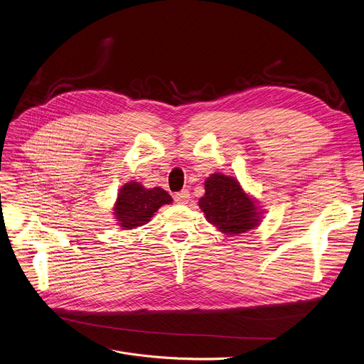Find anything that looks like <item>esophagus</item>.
<instances>
[{"label":"esophagus","instance_id":"34e87169","mask_svg":"<svg viewBox=\"0 0 364 364\" xmlns=\"http://www.w3.org/2000/svg\"><path fill=\"white\" fill-rule=\"evenodd\" d=\"M174 200L178 203V205H186L190 202V193L187 190H181L178 193H176L174 195Z\"/></svg>","mask_w":364,"mask_h":364}]
</instances>
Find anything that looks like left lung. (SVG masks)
<instances>
[{"label":"left lung","instance_id":"1","mask_svg":"<svg viewBox=\"0 0 364 364\" xmlns=\"http://www.w3.org/2000/svg\"><path fill=\"white\" fill-rule=\"evenodd\" d=\"M208 223L228 235H238L257 227L262 221V210L230 176L210 174L205 181V195L199 199Z\"/></svg>","mask_w":364,"mask_h":364}]
</instances>
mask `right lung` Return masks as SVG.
I'll list each match as a JSON object with an SVG mask.
<instances>
[{
	"label": "right lung",
	"mask_w": 364,
	"mask_h": 364,
	"mask_svg": "<svg viewBox=\"0 0 364 364\" xmlns=\"http://www.w3.org/2000/svg\"><path fill=\"white\" fill-rule=\"evenodd\" d=\"M173 198L161 187L146 188L137 181L126 183L119 188L114 205L117 224L123 230H133L151 221L162 205H169Z\"/></svg>",
	"instance_id": "add662e5"
}]
</instances>
